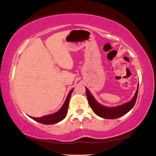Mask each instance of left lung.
<instances>
[{"mask_svg":"<svg viewBox=\"0 0 156 156\" xmlns=\"http://www.w3.org/2000/svg\"><path fill=\"white\" fill-rule=\"evenodd\" d=\"M138 89L139 86L138 88H137L135 96H134L132 100L126 103H124L123 105L115 107V108H108V107L99 104L94 99V97L90 94L87 88H86V94L89 105L90 106L91 109H92L94 114L103 118L116 119L126 114V113L129 112L133 108L136 103L137 94H138Z\"/></svg>","mask_w":156,"mask_h":156,"instance_id":"left-lung-1","label":"left lung"}]
</instances>
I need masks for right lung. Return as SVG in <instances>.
<instances>
[{"label":"right lung","instance_id":"right-lung-1","mask_svg":"<svg viewBox=\"0 0 156 156\" xmlns=\"http://www.w3.org/2000/svg\"><path fill=\"white\" fill-rule=\"evenodd\" d=\"M72 91H73V89H72L69 91L68 95L66 99L65 103H63L62 108H61L57 112L55 113V114H53L44 115V116H42L41 118L31 117V118L33 119V120H34L35 121L38 122H40L43 124H56L57 122H59L60 121H62L66 116L67 112H68L69 98L70 97H71Z\"/></svg>","mask_w":156,"mask_h":156}]
</instances>
